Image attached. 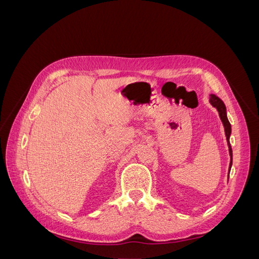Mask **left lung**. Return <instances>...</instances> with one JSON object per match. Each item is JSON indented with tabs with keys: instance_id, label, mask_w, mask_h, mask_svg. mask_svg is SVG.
<instances>
[{
	"instance_id": "1",
	"label": "left lung",
	"mask_w": 259,
	"mask_h": 259,
	"mask_svg": "<svg viewBox=\"0 0 259 259\" xmlns=\"http://www.w3.org/2000/svg\"><path fill=\"white\" fill-rule=\"evenodd\" d=\"M209 103H210L211 106L217 109V111L219 113V117H221V120L224 124L225 134H226V138H227V143H228L229 154H230V164H229V171H230V168H231V165H232V149H231L230 140H229L230 135H231V125L228 121V117H227L226 106L224 104V101L221 98H218L216 95H214V94H210V95H209Z\"/></svg>"
}]
</instances>
